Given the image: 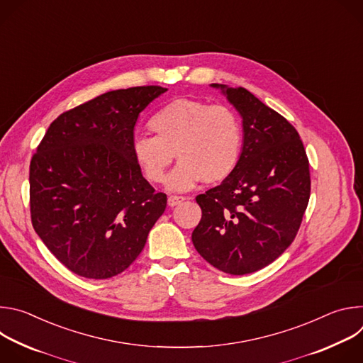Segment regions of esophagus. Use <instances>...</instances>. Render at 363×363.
<instances>
[{
    "label": "esophagus",
    "mask_w": 363,
    "mask_h": 363,
    "mask_svg": "<svg viewBox=\"0 0 363 363\" xmlns=\"http://www.w3.org/2000/svg\"><path fill=\"white\" fill-rule=\"evenodd\" d=\"M184 199H185V196H182V195H171L168 198V205L169 206H175V205L181 203Z\"/></svg>",
    "instance_id": "esophagus-1"
}]
</instances>
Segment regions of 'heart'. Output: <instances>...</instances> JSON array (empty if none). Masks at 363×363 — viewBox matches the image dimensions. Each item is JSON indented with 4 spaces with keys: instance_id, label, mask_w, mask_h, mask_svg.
Returning a JSON list of instances; mask_svg holds the SVG:
<instances>
[{
    "instance_id": "heart-1",
    "label": "heart",
    "mask_w": 363,
    "mask_h": 363,
    "mask_svg": "<svg viewBox=\"0 0 363 363\" xmlns=\"http://www.w3.org/2000/svg\"><path fill=\"white\" fill-rule=\"evenodd\" d=\"M147 126L155 136L135 138L132 153L149 182H164L175 153L179 164L168 178L175 191L191 189L201 179L220 184L240 165L244 129L240 116L225 105L174 99L153 113Z\"/></svg>"
}]
</instances>
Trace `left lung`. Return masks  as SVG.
I'll use <instances>...</instances> for the list:
<instances>
[{"label": "left lung", "instance_id": "obj_1", "mask_svg": "<svg viewBox=\"0 0 363 363\" xmlns=\"http://www.w3.org/2000/svg\"><path fill=\"white\" fill-rule=\"evenodd\" d=\"M224 91L242 118V157L228 179L195 198L202 217L192 242L211 266L241 276L273 263L296 238L310 171L300 135L286 118L244 87Z\"/></svg>", "mask_w": 363, "mask_h": 363}]
</instances>
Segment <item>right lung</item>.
<instances>
[{
  "label": "right lung",
  "instance_id": "add662e5",
  "mask_svg": "<svg viewBox=\"0 0 363 363\" xmlns=\"http://www.w3.org/2000/svg\"><path fill=\"white\" fill-rule=\"evenodd\" d=\"M167 89L103 93L51 122L30 162L31 223L72 273L111 279L140 254L167 208L133 160L139 113Z\"/></svg>",
  "mask_w": 363,
  "mask_h": 363
}]
</instances>
